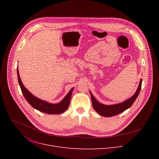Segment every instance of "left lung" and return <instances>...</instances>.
<instances>
[{
  "label": "left lung",
  "mask_w": 159,
  "mask_h": 159,
  "mask_svg": "<svg viewBox=\"0 0 159 159\" xmlns=\"http://www.w3.org/2000/svg\"><path fill=\"white\" fill-rule=\"evenodd\" d=\"M142 79H140L138 89L137 91L134 93V94L129 98L128 99L126 100L125 101L116 104H113V105H104L102 104H101L95 98L92 94L91 92L90 91V97H91L92 102H93V106L94 110L99 114L100 115L104 116V117H111L117 115H119L120 113L123 112L129 107H130L136 99L137 98L142 87Z\"/></svg>",
  "instance_id": "8db88e82"
}]
</instances>
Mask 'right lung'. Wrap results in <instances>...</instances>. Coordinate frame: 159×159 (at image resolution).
<instances>
[{
    "instance_id": "1",
    "label": "right lung",
    "mask_w": 159,
    "mask_h": 159,
    "mask_svg": "<svg viewBox=\"0 0 159 159\" xmlns=\"http://www.w3.org/2000/svg\"><path fill=\"white\" fill-rule=\"evenodd\" d=\"M17 74L19 84L20 87L22 94L24 95L26 100L28 102V103L34 109L41 112L47 113V114L49 115H58L65 112L68 109V107H69L74 87L70 89L69 93L66 94V96L58 104H51L33 96L24 86L23 84H22L19 77L18 69H17Z\"/></svg>"
}]
</instances>
